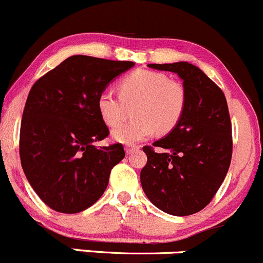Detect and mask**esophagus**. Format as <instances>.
Masks as SVG:
<instances>
[{
	"label": "esophagus",
	"mask_w": 263,
	"mask_h": 263,
	"mask_svg": "<svg viewBox=\"0 0 263 263\" xmlns=\"http://www.w3.org/2000/svg\"><path fill=\"white\" fill-rule=\"evenodd\" d=\"M137 149H139V147H138V145H135V144H126L125 145V152L128 154L133 153V152H135Z\"/></svg>",
	"instance_id": "1"
}]
</instances>
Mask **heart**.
<instances>
[{"label": "heart", "instance_id": "obj_1", "mask_svg": "<svg viewBox=\"0 0 263 263\" xmlns=\"http://www.w3.org/2000/svg\"><path fill=\"white\" fill-rule=\"evenodd\" d=\"M119 97L105 90L97 97V111L107 126H116L125 106L135 104L133 117L137 120L122 124L111 132L116 142L135 144L157 132L166 134L176 128L186 109L187 93L177 81L159 72L138 69L129 73L118 85Z\"/></svg>", "mask_w": 263, "mask_h": 263}]
</instances>
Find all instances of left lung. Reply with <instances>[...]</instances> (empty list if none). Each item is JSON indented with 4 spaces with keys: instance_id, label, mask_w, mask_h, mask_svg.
<instances>
[{
    "instance_id": "1",
    "label": "left lung",
    "mask_w": 263,
    "mask_h": 263,
    "mask_svg": "<svg viewBox=\"0 0 263 263\" xmlns=\"http://www.w3.org/2000/svg\"><path fill=\"white\" fill-rule=\"evenodd\" d=\"M148 67L177 73L187 101L176 128L153 145L143 147L148 161L140 171V182L152 204L162 212L191 215L212 201L231 166L228 105L223 91L194 64L177 62Z\"/></svg>"
}]
</instances>
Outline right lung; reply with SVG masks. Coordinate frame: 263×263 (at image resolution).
<instances>
[{
	"instance_id": "add662e5",
	"label": "right lung",
	"mask_w": 263,
	"mask_h": 263,
	"mask_svg": "<svg viewBox=\"0 0 263 263\" xmlns=\"http://www.w3.org/2000/svg\"><path fill=\"white\" fill-rule=\"evenodd\" d=\"M133 66L72 55L32 85L21 120L20 159L29 183L50 209L80 213L106 190L125 152L120 143L93 145L109 135L97 97Z\"/></svg>"
}]
</instances>
